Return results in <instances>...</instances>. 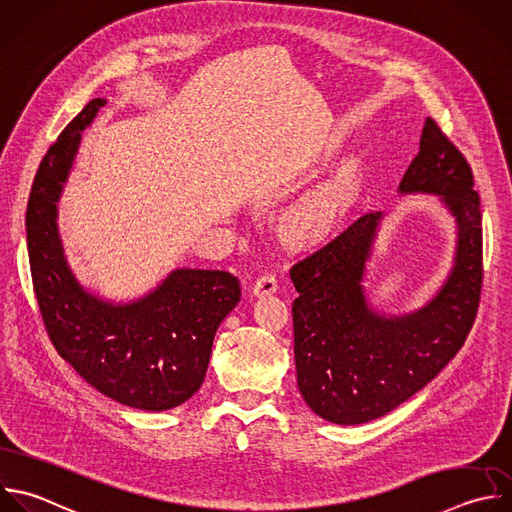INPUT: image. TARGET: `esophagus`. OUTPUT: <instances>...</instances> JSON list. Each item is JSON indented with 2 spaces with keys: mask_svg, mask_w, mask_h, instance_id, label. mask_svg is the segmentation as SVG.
Masks as SVG:
<instances>
[{
  "mask_svg": "<svg viewBox=\"0 0 512 512\" xmlns=\"http://www.w3.org/2000/svg\"><path fill=\"white\" fill-rule=\"evenodd\" d=\"M278 290V282L274 276H262L256 280V284L252 286V294L256 298H262V296H270Z\"/></svg>",
  "mask_w": 512,
  "mask_h": 512,
  "instance_id": "1",
  "label": "esophagus"
}]
</instances>
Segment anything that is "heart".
<instances>
[{
  "mask_svg": "<svg viewBox=\"0 0 512 512\" xmlns=\"http://www.w3.org/2000/svg\"><path fill=\"white\" fill-rule=\"evenodd\" d=\"M358 190V172L356 168H344L332 182L314 192L304 200L288 218L286 232L296 244H316L324 240Z\"/></svg>",
  "mask_w": 512,
  "mask_h": 512,
  "instance_id": "obj_1",
  "label": "heart"
}]
</instances>
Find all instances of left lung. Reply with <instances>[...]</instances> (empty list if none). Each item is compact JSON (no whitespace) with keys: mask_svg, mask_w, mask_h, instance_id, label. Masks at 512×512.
<instances>
[{"mask_svg":"<svg viewBox=\"0 0 512 512\" xmlns=\"http://www.w3.org/2000/svg\"><path fill=\"white\" fill-rule=\"evenodd\" d=\"M400 196H438L456 224L452 268L438 292L406 314L378 310L366 294V264L384 214L358 218L290 270L294 360L304 402L324 420H376L434 380L462 348L480 298V200L464 156L426 118L420 150Z\"/></svg>","mask_w":512,"mask_h":512,"instance_id":"left-lung-1","label":"left lung"}]
</instances>
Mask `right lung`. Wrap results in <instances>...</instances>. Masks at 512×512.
<instances>
[{
  "label": "right lung",
  "instance_id": "obj_1",
  "mask_svg": "<svg viewBox=\"0 0 512 512\" xmlns=\"http://www.w3.org/2000/svg\"><path fill=\"white\" fill-rule=\"evenodd\" d=\"M104 106V98L92 100L38 168L26 214L32 278L60 356L108 398L162 412L200 390L216 330L240 302V282L224 270L176 268L144 296L114 302L78 280L62 242L58 202L82 132Z\"/></svg>",
  "mask_w": 512,
  "mask_h": 512
}]
</instances>
